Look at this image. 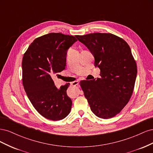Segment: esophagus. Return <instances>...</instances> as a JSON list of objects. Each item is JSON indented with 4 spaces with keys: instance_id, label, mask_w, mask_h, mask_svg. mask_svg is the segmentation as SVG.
I'll list each match as a JSON object with an SVG mask.
<instances>
[{
    "instance_id": "34e87169",
    "label": "esophagus",
    "mask_w": 153,
    "mask_h": 153,
    "mask_svg": "<svg viewBox=\"0 0 153 153\" xmlns=\"http://www.w3.org/2000/svg\"><path fill=\"white\" fill-rule=\"evenodd\" d=\"M78 83H79V81L78 80H75V81H74V82H71V85H77L78 84Z\"/></svg>"
}]
</instances>
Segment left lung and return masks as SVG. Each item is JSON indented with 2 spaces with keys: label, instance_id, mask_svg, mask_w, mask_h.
<instances>
[{
  "label": "left lung",
  "instance_id": "8db88e82",
  "mask_svg": "<svg viewBox=\"0 0 153 153\" xmlns=\"http://www.w3.org/2000/svg\"><path fill=\"white\" fill-rule=\"evenodd\" d=\"M77 39L73 36L52 32L34 40L22 59V83L35 109L52 121L65 118L71 109L72 101L66 93L69 83L60 89L51 75L65 69L68 48Z\"/></svg>",
  "mask_w": 153,
  "mask_h": 153
}]
</instances>
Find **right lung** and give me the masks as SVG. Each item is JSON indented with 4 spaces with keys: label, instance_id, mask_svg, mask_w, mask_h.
<instances>
[{
    "label": "right lung",
    "instance_id": "obj_1",
    "mask_svg": "<svg viewBox=\"0 0 153 153\" xmlns=\"http://www.w3.org/2000/svg\"><path fill=\"white\" fill-rule=\"evenodd\" d=\"M75 36L93 55L94 66L100 69V78L80 82L91 110L98 117H114L127 105L135 87L137 66L130 47L110 33Z\"/></svg>",
    "mask_w": 153,
    "mask_h": 153
}]
</instances>
